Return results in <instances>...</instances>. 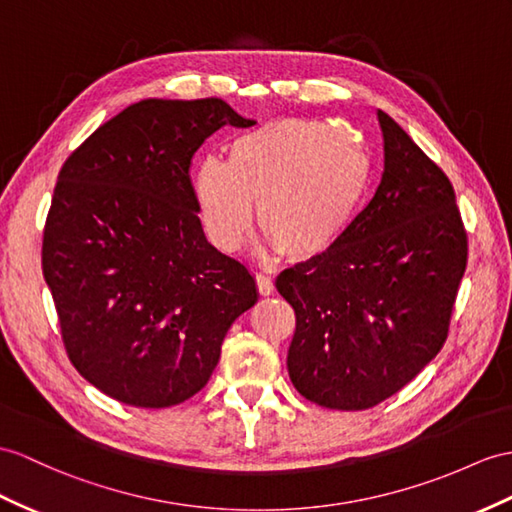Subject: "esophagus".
<instances>
[{"label":"esophagus","instance_id":"obj_1","mask_svg":"<svg viewBox=\"0 0 512 512\" xmlns=\"http://www.w3.org/2000/svg\"><path fill=\"white\" fill-rule=\"evenodd\" d=\"M256 284H258V291L263 293V295H271L273 291H276V286H273L271 276H269V273H265V271H258L256 273Z\"/></svg>","mask_w":512,"mask_h":512}]
</instances>
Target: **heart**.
<instances>
[{"instance_id":"b5f03b06","label":"heart","mask_w":512,"mask_h":512,"mask_svg":"<svg viewBox=\"0 0 512 512\" xmlns=\"http://www.w3.org/2000/svg\"><path fill=\"white\" fill-rule=\"evenodd\" d=\"M369 182V158L354 136L315 119H280L230 143L228 160L206 158L193 189L199 219L223 252L258 223L280 252L313 258L352 226Z\"/></svg>"}]
</instances>
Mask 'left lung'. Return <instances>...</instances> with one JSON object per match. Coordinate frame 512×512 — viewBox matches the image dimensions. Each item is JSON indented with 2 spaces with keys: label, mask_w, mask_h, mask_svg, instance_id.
I'll return each instance as SVG.
<instances>
[{
  "label": "left lung",
  "mask_w": 512,
  "mask_h": 512,
  "mask_svg": "<svg viewBox=\"0 0 512 512\" xmlns=\"http://www.w3.org/2000/svg\"><path fill=\"white\" fill-rule=\"evenodd\" d=\"M378 121L384 171L371 202L330 249L276 280L295 310L291 382L334 410L389 400L441 352L467 267L452 182L386 112Z\"/></svg>",
  "instance_id": "left-lung-1"
}]
</instances>
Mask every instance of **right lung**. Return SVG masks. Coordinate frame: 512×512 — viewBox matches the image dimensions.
Returning a JSON list of instances; mask_svg holds the SVG:
<instances>
[{
  "mask_svg": "<svg viewBox=\"0 0 512 512\" xmlns=\"http://www.w3.org/2000/svg\"><path fill=\"white\" fill-rule=\"evenodd\" d=\"M223 126V99H143L99 126L58 173L43 276L71 365L99 391L167 408L202 391L254 276L210 245L191 160Z\"/></svg>",
  "mask_w": 512,
  "mask_h": 512,
  "instance_id": "1",
  "label": "right lung"
}]
</instances>
